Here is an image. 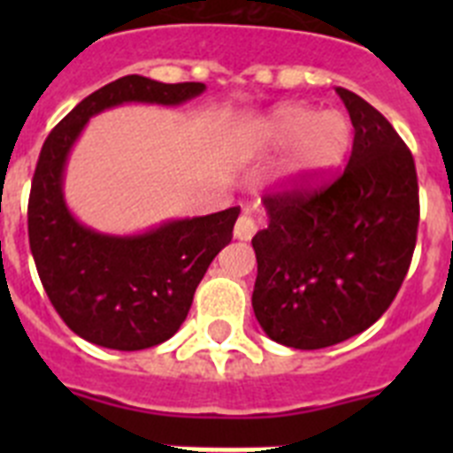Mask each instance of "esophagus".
<instances>
[{
	"label": "esophagus",
	"instance_id": "obj_1",
	"mask_svg": "<svg viewBox=\"0 0 453 453\" xmlns=\"http://www.w3.org/2000/svg\"><path fill=\"white\" fill-rule=\"evenodd\" d=\"M256 231H258V226H256V222L251 215H240L238 222H235V226H234V235L238 240H251L254 238Z\"/></svg>",
	"mask_w": 453,
	"mask_h": 453
}]
</instances>
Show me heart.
<instances>
[{"mask_svg":"<svg viewBox=\"0 0 453 453\" xmlns=\"http://www.w3.org/2000/svg\"><path fill=\"white\" fill-rule=\"evenodd\" d=\"M351 142V127L345 115L306 104H283L267 115L261 145L267 151L290 147L279 181L288 188H306L318 183L340 165Z\"/></svg>","mask_w":453,"mask_h":453,"instance_id":"b5f03b06","label":"heart"}]
</instances>
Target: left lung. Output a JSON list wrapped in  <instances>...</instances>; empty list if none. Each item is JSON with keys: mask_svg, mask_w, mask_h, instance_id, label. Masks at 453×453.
<instances>
[{"mask_svg": "<svg viewBox=\"0 0 453 453\" xmlns=\"http://www.w3.org/2000/svg\"><path fill=\"white\" fill-rule=\"evenodd\" d=\"M354 124L345 172L318 190L263 199L267 226L251 238V306L274 342L322 349L381 318L402 288L419 199L415 161L374 106L335 88Z\"/></svg>", "mask_w": 453, "mask_h": 453, "instance_id": "8db88e82", "label": "left lung"}]
</instances>
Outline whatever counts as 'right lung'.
Instances as JSON below:
<instances>
[{"label": "right lung", "instance_id": "1", "mask_svg": "<svg viewBox=\"0 0 453 453\" xmlns=\"http://www.w3.org/2000/svg\"><path fill=\"white\" fill-rule=\"evenodd\" d=\"M203 83H161L127 74L88 95L47 135L29 197V245L56 313L79 338L138 351L177 334L208 265L231 242L240 206L167 219L115 235L79 222L65 202V165L90 118L122 104L181 106Z\"/></svg>", "mask_w": 453, "mask_h": 453}]
</instances>
